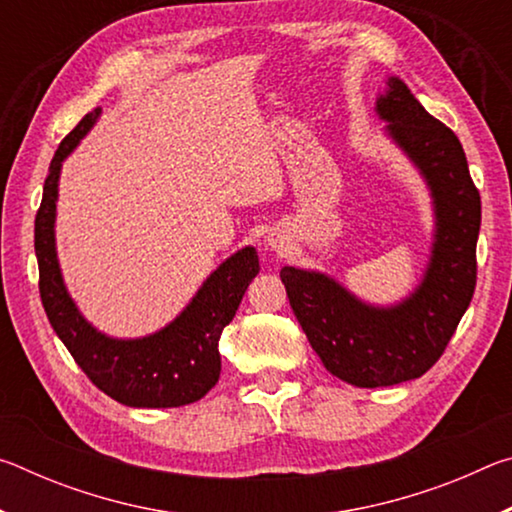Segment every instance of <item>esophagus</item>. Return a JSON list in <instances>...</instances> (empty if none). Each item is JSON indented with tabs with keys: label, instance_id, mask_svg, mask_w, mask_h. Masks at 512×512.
<instances>
[{
	"label": "esophagus",
	"instance_id": "1",
	"mask_svg": "<svg viewBox=\"0 0 512 512\" xmlns=\"http://www.w3.org/2000/svg\"><path fill=\"white\" fill-rule=\"evenodd\" d=\"M268 246H271L273 250H277V253H284V250H287V241L282 239V235H277V232H273V235H268Z\"/></svg>",
	"mask_w": 512,
	"mask_h": 512
}]
</instances>
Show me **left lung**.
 <instances>
[{"instance_id": "left-lung-1", "label": "left lung", "mask_w": 512, "mask_h": 512, "mask_svg": "<svg viewBox=\"0 0 512 512\" xmlns=\"http://www.w3.org/2000/svg\"><path fill=\"white\" fill-rule=\"evenodd\" d=\"M375 112L429 189L433 232L420 282L402 300L372 305L323 271H280L293 314L323 366L359 388L418 379L440 359L474 296L481 225V198L461 142L400 76H388Z\"/></svg>"}]
</instances>
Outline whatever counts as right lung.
I'll return each instance as SVG.
<instances>
[{
	"mask_svg": "<svg viewBox=\"0 0 512 512\" xmlns=\"http://www.w3.org/2000/svg\"><path fill=\"white\" fill-rule=\"evenodd\" d=\"M101 117V108L88 112L79 126L60 142L49 164L45 192L36 216V257L40 268L42 307L58 339L94 386L119 404L133 409L185 406L210 391L221 375L219 339L223 327L237 314L248 284L259 273L253 246L214 268L183 311L158 332L117 339L94 327L69 296L56 250V203L60 171L85 135Z\"/></svg>",
	"mask_w": 512,
	"mask_h": 512,
	"instance_id": "1",
	"label": "right lung"
}]
</instances>
